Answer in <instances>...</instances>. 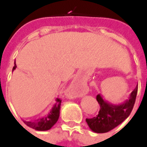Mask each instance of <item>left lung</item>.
Instances as JSON below:
<instances>
[{"mask_svg":"<svg viewBox=\"0 0 147 147\" xmlns=\"http://www.w3.org/2000/svg\"><path fill=\"white\" fill-rule=\"evenodd\" d=\"M138 85L130 94L129 98L121 104H113L103 98L100 94L97 95V101L100 105V110L97 117L86 119L88 126L94 132L105 133L115 128L127 119L132 110L136 102Z\"/></svg>","mask_w":147,"mask_h":147,"instance_id":"obj_1","label":"left lung"}]
</instances>
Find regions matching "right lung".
I'll list each match as a JSON object with an SVG mask.
<instances>
[{
  "instance_id": "add662e5",
  "label": "right lung",
  "mask_w": 147,
  "mask_h": 147,
  "mask_svg": "<svg viewBox=\"0 0 147 147\" xmlns=\"http://www.w3.org/2000/svg\"><path fill=\"white\" fill-rule=\"evenodd\" d=\"M16 64L14 63V67L12 68V71L16 69ZM61 100L60 98H56V102L49 110L48 113L44 117L38 118L37 120H31V121H26L24 122L27 126L30 127L37 131H48L57 122L59 117H60V109H61Z\"/></svg>"
}]
</instances>
